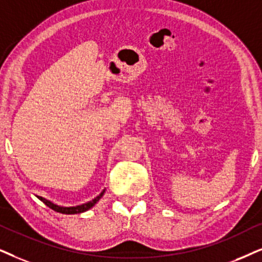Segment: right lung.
<instances>
[{
  "mask_svg": "<svg viewBox=\"0 0 262 262\" xmlns=\"http://www.w3.org/2000/svg\"><path fill=\"white\" fill-rule=\"evenodd\" d=\"M104 193H105V190H102L101 193L99 194V196L95 197L94 200L89 201V202H87V203H84V204L76 205V207H60V205H57V204L52 203L51 201L46 200V198H43V197L37 196V198H38L39 201H42L43 203L47 205V207H49L53 210L58 211V213H61V214H79V213H83V211H87L88 209H91L92 207H94L95 203H97V202L100 200L102 196H104Z\"/></svg>",
  "mask_w": 262,
  "mask_h": 262,
  "instance_id": "1",
  "label": "right lung"
}]
</instances>
